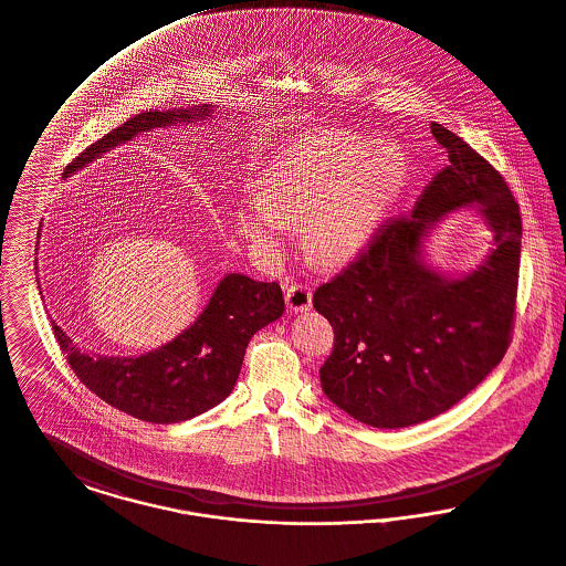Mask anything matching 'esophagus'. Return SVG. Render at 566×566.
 <instances>
[{"instance_id":"1","label":"esophagus","mask_w":566,"mask_h":566,"mask_svg":"<svg viewBox=\"0 0 566 566\" xmlns=\"http://www.w3.org/2000/svg\"><path fill=\"white\" fill-rule=\"evenodd\" d=\"M286 305L291 312H307L312 307V291L305 284H291L286 289Z\"/></svg>"}]
</instances>
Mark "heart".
<instances>
[{"instance_id":"b5f03b06","label":"heart","mask_w":566,"mask_h":566,"mask_svg":"<svg viewBox=\"0 0 566 566\" xmlns=\"http://www.w3.org/2000/svg\"><path fill=\"white\" fill-rule=\"evenodd\" d=\"M408 184L410 165L398 145L314 128L273 154L261 195L239 200L234 224L259 254L275 259L303 218L305 252L316 263L342 265L380 233Z\"/></svg>"}]
</instances>
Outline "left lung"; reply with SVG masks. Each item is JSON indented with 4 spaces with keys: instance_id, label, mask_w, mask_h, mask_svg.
I'll use <instances>...</instances> for the list:
<instances>
[{
    "instance_id": "obj_1",
    "label": "left lung",
    "mask_w": 566,
    "mask_h": 566,
    "mask_svg": "<svg viewBox=\"0 0 566 566\" xmlns=\"http://www.w3.org/2000/svg\"><path fill=\"white\" fill-rule=\"evenodd\" d=\"M449 165L410 218L380 229L355 263L314 293L332 323L325 396L353 419L398 430L442 415L499 366L511 342L522 218L502 175L432 124ZM474 208L495 233L489 256L458 276L424 261V241L453 210Z\"/></svg>"
}]
</instances>
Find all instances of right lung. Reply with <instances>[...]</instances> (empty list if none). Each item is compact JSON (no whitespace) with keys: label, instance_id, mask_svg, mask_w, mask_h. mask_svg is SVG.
<instances>
[{"label":"right lung","instance_id":"right-lung-1","mask_svg":"<svg viewBox=\"0 0 566 566\" xmlns=\"http://www.w3.org/2000/svg\"><path fill=\"white\" fill-rule=\"evenodd\" d=\"M211 111L213 104L145 111L87 147L64 177L140 133L200 122L211 117ZM282 314L284 297L277 282L229 273L188 329L138 357L87 353L55 321L51 323L67 364L90 391L134 419L168 426L199 417L229 398L252 335Z\"/></svg>","mask_w":566,"mask_h":566}]
</instances>
